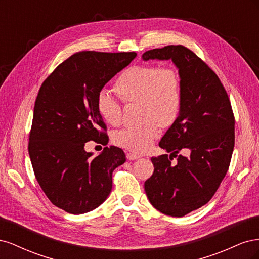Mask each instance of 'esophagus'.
I'll return each mask as SVG.
<instances>
[{
    "label": "esophagus",
    "mask_w": 259,
    "mask_h": 259,
    "mask_svg": "<svg viewBox=\"0 0 259 259\" xmlns=\"http://www.w3.org/2000/svg\"><path fill=\"white\" fill-rule=\"evenodd\" d=\"M126 158H127V160H130V161H134V160H138L140 156L139 155H137V154H134V153H127L126 154Z\"/></svg>",
    "instance_id": "esophagus-1"
}]
</instances>
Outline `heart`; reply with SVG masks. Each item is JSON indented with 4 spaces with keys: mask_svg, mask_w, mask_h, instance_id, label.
I'll return each instance as SVG.
<instances>
[{
    "mask_svg": "<svg viewBox=\"0 0 259 259\" xmlns=\"http://www.w3.org/2000/svg\"><path fill=\"white\" fill-rule=\"evenodd\" d=\"M113 90L124 103L139 104L140 120L144 123L116 132L113 137L115 145L132 152L148 151L159 136L160 126L173 125L182 110V80L174 68L153 65L130 67L117 77ZM96 108L106 123L114 126L120 124L121 106L107 92L98 94Z\"/></svg>",
    "mask_w": 259,
    "mask_h": 259,
    "instance_id": "heart-1",
    "label": "heart"
}]
</instances>
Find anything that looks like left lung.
Masks as SVG:
<instances>
[{
    "mask_svg": "<svg viewBox=\"0 0 259 259\" xmlns=\"http://www.w3.org/2000/svg\"><path fill=\"white\" fill-rule=\"evenodd\" d=\"M142 58L171 60L182 80V110L159 144L169 158H151L154 170L145 191L161 213L183 217L206 204L228 170L234 147L230 100L213 70L183 45L147 51ZM182 150L190 155H180L173 166L172 156Z\"/></svg>",
    "mask_w": 259,
    "mask_h": 259,
    "instance_id": "left-lung-1",
    "label": "left lung"
}]
</instances>
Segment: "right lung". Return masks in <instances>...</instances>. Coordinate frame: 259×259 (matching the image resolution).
<instances>
[{
  "label": "right lung",
  "mask_w": 259,
  "mask_h": 259,
  "mask_svg": "<svg viewBox=\"0 0 259 259\" xmlns=\"http://www.w3.org/2000/svg\"><path fill=\"white\" fill-rule=\"evenodd\" d=\"M137 56L131 53L80 52L46 79L34 105L29 155L38 185L55 206L79 215L97 208L112 189L113 170L126 161L121 148L94 156L85 144H105L98 94Z\"/></svg>",
  "instance_id": "add662e5"
}]
</instances>
